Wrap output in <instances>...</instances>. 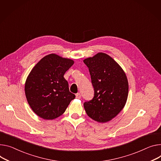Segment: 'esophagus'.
I'll list each match as a JSON object with an SVG mask.
<instances>
[{
  "mask_svg": "<svg viewBox=\"0 0 161 161\" xmlns=\"http://www.w3.org/2000/svg\"><path fill=\"white\" fill-rule=\"evenodd\" d=\"M75 95H76V98H80V97H81V95H80V93H77Z\"/></svg>",
  "mask_w": 161,
  "mask_h": 161,
  "instance_id": "34e87169",
  "label": "esophagus"
}]
</instances>
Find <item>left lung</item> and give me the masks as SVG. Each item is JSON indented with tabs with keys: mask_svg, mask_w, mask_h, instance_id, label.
I'll use <instances>...</instances> for the list:
<instances>
[{
	"mask_svg": "<svg viewBox=\"0 0 161 161\" xmlns=\"http://www.w3.org/2000/svg\"><path fill=\"white\" fill-rule=\"evenodd\" d=\"M94 89L92 100L84 103L87 115L95 121L106 122L123 109L128 95L125 73L116 62L104 53L84 60Z\"/></svg>",
	"mask_w": 161,
	"mask_h": 161,
	"instance_id": "obj_1",
	"label": "left lung"
}]
</instances>
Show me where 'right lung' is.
<instances>
[{"instance_id":"right-lung-1","label":"right lung","mask_w":161,"mask_h":161,"mask_svg":"<svg viewBox=\"0 0 161 161\" xmlns=\"http://www.w3.org/2000/svg\"><path fill=\"white\" fill-rule=\"evenodd\" d=\"M73 60L49 54L30 73L25 84L28 103L40 117L52 120L63 115L75 95L69 90L64 75Z\"/></svg>"}]
</instances>
